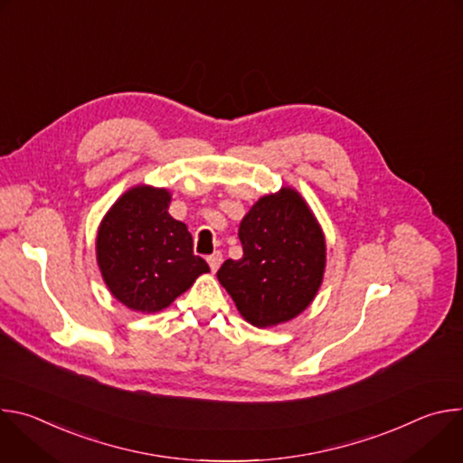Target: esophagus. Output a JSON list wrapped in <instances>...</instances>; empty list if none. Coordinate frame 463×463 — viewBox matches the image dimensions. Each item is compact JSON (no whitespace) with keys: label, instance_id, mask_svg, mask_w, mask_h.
I'll use <instances>...</instances> for the list:
<instances>
[{"label":"esophagus","instance_id":"esophagus-1","mask_svg":"<svg viewBox=\"0 0 463 463\" xmlns=\"http://www.w3.org/2000/svg\"><path fill=\"white\" fill-rule=\"evenodd\" d=\"M207 261H209V266H211L213 273H216V271L220 269V266H222V261H223V254H222L220 250H216V252H213V254L207 258Z\"/></svg>","mask_w":463,"mask_h":463}]
</instances>
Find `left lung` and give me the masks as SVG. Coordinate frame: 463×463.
Masks as SVG:
<instances>
[{
    "label": "left lung",
    "instance_id": "1",
    "mask_svg": "<svg viewBox=\"0 0 463 463\" xmlns=\"http://www.w3.org/2000/svg\"><path fill=\"white\" fill-rule=\"evenodd\" d=\"M243 256L225 260L220 284L256 327L298 317L317 297L326 269V238L298 190L261 195L238 231Z\"/></svg>",
    "mask_w": 463,
    "mask_h": 463
}]
</instances>
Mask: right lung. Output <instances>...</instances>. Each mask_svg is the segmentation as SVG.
<instances>
[{"label":"right lung","instance_id":"right-lung-1","mask_svg":"<svg viewBox=\"0 0 463 463\" xmlns=\"http://www.w3.org/2000/svg\"><path fill=\"white\" fill-rule=\"evenodd\" d=\"M172 194L152 184L128 188L97 231V263L109 293L126 307L157 313L209 273L192 234L168 214Z\"/></svg>","mask_w":463,"mask_h":463}]
</instances>
